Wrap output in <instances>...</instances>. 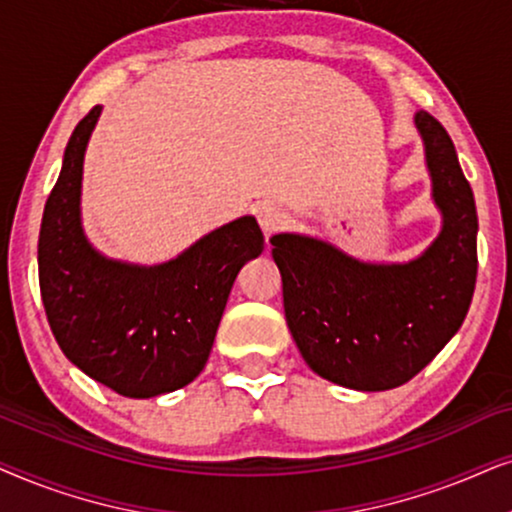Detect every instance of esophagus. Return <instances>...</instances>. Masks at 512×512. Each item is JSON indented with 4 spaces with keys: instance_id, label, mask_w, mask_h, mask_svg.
Segmentation results:
<instances>
[{
    "instance_id": "34e87169",
    "label": "esophagus",
    "mask_w": 512,
    "mask_h": 512,
    "mask_svg": "<svg viewBox=\"0 0 512 512\" xmlns=\"http://www.w3.org/2000/svg\"><path fill=\"white\" fill-rule=\"evenodd\" d=\"M257 222H260V227L264 234H276V231H281L288 227V215L283 213L281 208L276 206H262L257 210Z\"/></svg>"
}]
</instances>
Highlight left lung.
Masks as SVG:
<instances>
[{
    "mask_svg": "<svg viewBox=\"0 0 512 512\" xmlns=\"http://www.w3.org/2000/svg\"><path fill=\"white\" fill-rule=\"evenodd\" d=\"M417 128L445 217L419 260L363 264L316 238H271L297 349L320 377L356 391H388L424 370L461 327L478 278V213L454 142L428 112Z\"/></svg>",
    "mask_w": 512,
    "mask_h": 512,
    "instance_id": "obj_1",
    "label": "left lung"
}]
</instances>
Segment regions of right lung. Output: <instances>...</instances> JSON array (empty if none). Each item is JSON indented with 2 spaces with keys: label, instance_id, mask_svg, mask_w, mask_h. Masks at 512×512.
Returning a JSON list of instances; mask_svg holds the SVG:
<instances>
[{
  "label": "right lung",
  "instance_id": "add662e5",
  "mask_svg": "<svg viewBox=\"0 0 512 512\" xmlns=\"http://www.w3.org/2000/svg\"><path fill=\"white\" fill-rule=\"evenodd\" d=\"M100 105L74 128L39 231V290L67 358L126 398H154L199 377L238 271L264 250L255 217L224 224L173 262L105 260L79 222L81 170Z\"/></svg>",
  "mask_w": 512,
  "mask_h": 512
}]
</instances>
